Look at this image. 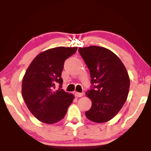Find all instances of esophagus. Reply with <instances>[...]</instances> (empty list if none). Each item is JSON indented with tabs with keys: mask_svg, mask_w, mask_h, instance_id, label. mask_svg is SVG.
I'll return each mask as SVG.
<instances>
[{
	"mask_svg": "<svg viewBox=\"0 0 151 151\" xmlns=\"http://www.w3.org/2000/svg\"><path fill=\"white\" fill-rule=\"evenodd\" d=\"M83 95H84V93H79V92L75 93V96H77V97H81Z\"/></svg>",
	"mask_w": 151,
	"mask_h": 151,
	"instance_id": "esophagus-1",
	"label": "esophagus"
}]
</instances>
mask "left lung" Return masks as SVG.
Wrapping results in <instances>:
<instances>
[{
    "mask_svg": "<svg viewBox=\"0 0 151 151\" xmlns=\"http://www.w3.org/2000/svg\"><path fill=\"white\" fill-rule=\"evenodd\" d=\"M79 52L89 69L92 84L86 92L92 102L86 116L95 123L110 121L127 99L130 87L127 70L120 59L105 47H79Z\"/></svg>",
    "mask_w": 151,
    "mask_h": 151,
    "instance_id": "left-lung-1",
    "label": "left lung"
}]
</instances>
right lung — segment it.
Segmentation results:
<instances>
[{
    "instance_id": "right-lung-1",
    "label": "right lung",
    "mask_w": 151,
    "mask_h": 151,
    "mask_svg": "<svg viewBox=\"0 0 151 151\" xmlns=\"http://www.w3.org/2000/svg\"><path fill=\"white\" fill-rule=\"evenodd\" d=\"M77 47H58L38 54L22 79V96L32 115L45 124H55L65 117L74 96L62 89L64 63ZM60 84L58 90H53Z\"/></svg>"
}]
</instances>
